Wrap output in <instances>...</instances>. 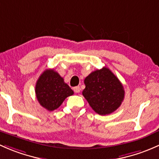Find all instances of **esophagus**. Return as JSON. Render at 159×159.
<instances>
[{"instance_id": "1", "label": "esophagus", "mask_w": 159, "mask_h": 159, "mask_svg": "<svg viewBox=\"0 0 159 159\" xmlns=\"http://www.w3.org/2000/svg\"><path fill=\"white\" fill-rule=\"evenodd\" d=\"M73 90H74L75 93H80V86H75V87L73 88Z\"/></svg>"}]
</instances>
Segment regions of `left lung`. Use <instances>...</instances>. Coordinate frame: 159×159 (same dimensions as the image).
Wrapping results in <instances>:
<instances>
[{
    "label": "left lung",
    "mask_w": 159,
    "mask_h": 159,
    "mask_svg": "<svg viewBox=\"0 0 159 159\" xmlns=\"http://www.w3.org/2000/svg\"><path fill=\"white\" fill-rule=\"evenodd\" d=\"M84 83L83 96L96 113L109 115L122 104L125 96L123 86L109 68L104 66L92 72Z\"/></svg>",
    "instance_id": "obj_1"
}]
</instances>
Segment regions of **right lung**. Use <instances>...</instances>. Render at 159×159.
Returning <instances> with one entry per match:
<instances>
[{
  "instance_id": "add662e5",
  "label": "right lung",
  "mask_w": 159,
  "mask_h": 159,
  "mask_svg": "<svg viewBox=\"0 0 159 159\" xmlns=\"http://www.w3.org/2000/svg\"><path fill=\"white\" fill-rule=\"evenodd\" d=\"M35 93L39 103L48 111L57 109L66 97L73 94L63 78L52 69L46 70L40 75L36 83Z\"/></svg>"
}]
</instances>
